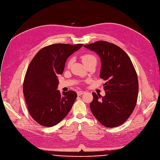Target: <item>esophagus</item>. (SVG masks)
I'll list each match as a JSON object with an SVG mask.
<instances>
[{"instance_id": "34e87169", "label": "esophagus", "mask_w": 160, "mask_h": 160, "mask_svg": "<svg viewBox=\"0 0 160 160\" xmlns=\"http://www.w3.org/2000/svg\"><path fill=\"white\" fill-rule=\"evenodd\" d=\"M84 93H85V91H78L77 92V94H78V96H81V95H82V94H83Z\"/></svg>"}]
</instances>
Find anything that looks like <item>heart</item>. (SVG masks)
<instances>
[{"label": "heart", "mask_w": 160, "mask_h": 160, "mask_svg": "<svg viewBox=\"0 0 160 160\" xmlns=\"http://www.w3.org/2000/svg\"><path fill=\"white\" fill-rule=\"evenodd\" d=\"M81 59L86 65L87 64V63H89L90 62H91L92 60H97V59H96V57L93 55L90 54V53L83 54L81 56ZM72 62H73V58H70L68 60V63H67V66H68V68H70L71 66Z\"/></svg>", "instance_id": "b5f03b06"}]
</instances>
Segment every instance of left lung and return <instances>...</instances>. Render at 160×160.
<instances>
[{
  "instance_id": "1",
  "label": "left lung",
  "mask_w": 160,
  "mask_h": 160,
  "mask_svg": "<svg viewBox=\"0 0 160 160\" xmlns=\"http://www.w3.org/2000/svg\"><path fill=\"white\" fill-rule=\"evenodd\" d=\"M100 57V78L105 96L92 93L90 109L103 125L115 127L123 123L136 107L139 83L136 71L127 54L119 47L105 41L85 45Z\"/></svg>"
}]
</instances>
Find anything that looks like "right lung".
Masks as SVG:
<instances>
[{"label":"right lung","mask_w":160,"mask_h":160,"mask_svg":"<svg viewBox=\"0 0 160 160\" xmlns=\"http://www.w3.org/2000/svg\"><path fill=\"white\" fill-rule=\"evenodd\" d=\"M82 44L57 43L42 48L31 61L23 82L28 110L38 123L45 127L58 124L70 112L77 98L74 91L57 90L58 74H62L67 58Z\"/></svg>","instance_id":"add662e5"}]
</instances>
